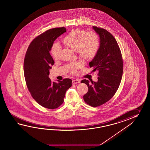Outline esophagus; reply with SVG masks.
Segmentation results:
<instances>
[{
    "label": "esophagus",
    "mask_w": 150,
    "mask_h": 150,
    "mask_svg": "<svg viewBox=\"0 0 150 150\" xmlns=\"http://www.w3.org/2000/svg\"><path fill=\"white\" fill-rule=\"evenodd\" d=\"M80 82V80L75 79L72 80V84H76V83H79Z\"/></svg>",
    "instance_id": "34e87169"
}]
</instances>
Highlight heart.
<instances>
[{
    "label": "heart",
    "instance_id": "obj_1",
    "mask_svg": "<svg viewBox=\"0 0 150 150\" xmlns=\"http://www.w3.org/2000/svg\"><path fill=\"white\" fill-rule=\"evenodd\" d=\"M62 42L68 47L76 50L80 57L86 61H91L98 54L100 47V42L98 35L93 32L76 29L71 30L62 39ZM61 47L54 45L51 50L52 57L57 60L60 57ZM79 62H76L69 65V70L72 74H75L80 67Z\"/></svg>",
    "mask_w": 150,
    "mask_h": 150
}]
</instances>
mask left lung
Wrapping results in <instances>:
<instances>
[{
	"label": "left lung",
	"mask_w": 150,
	"mask_h": 150,
	"mask_svg": "<svg viewBox=\"0 0 150 150\" xmlns=\"http://www.w3.org/2000/svg\"><path fill=\"white\" fill-rule=\"evenodd\" d=\"M100 36V47L96 57L89 62L93 72L98 71V81L83 79L81 83L88 86V92L83 98L88 105L96 107L108 101L115 95L121 83L123 64L117 42L105 29L93 26Z\"/></svg>",
	"instance_id": "left-lung-1"
}]
</instances>
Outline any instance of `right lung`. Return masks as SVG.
Instances as JSON below:
<instances>
[{
	"mask_svg": "<svg viewBox=\"0 0 150 150\" xmlns=\"http://www.w3.org/2000/svg\"><path fill=\"white\" fill-rule=\"evenodd\" d=\"M66 31L64 27L49 29L32 41L25 53L23 70L27 88L33 98L46 108L59 107L72 86L70 79L52 82L49 78V70L54 63L49 51L54 40Z\"/></svg>",
	"mask_w": 150,
	"mask_h": 150,
	"instance_id": "obj_1",
	"label": "right lung"
}]
</instances>
